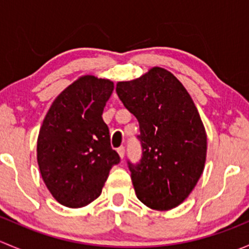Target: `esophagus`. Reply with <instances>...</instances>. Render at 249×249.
<instances>
[{"label":"esophagus","mask_w":249,"mask_h":249,"mask_svg":"<svg viewBox=\"0 0 249 249\" xmlns=\"http://www.w3.org/2000/svg\"><path fill=\"white\" fill-rule=\"evenodd\" d=\"M117 152H118V154H119V157L123 159V158H124V154H125V148L122 145V147L118 148Z\"/></svg>","instance_id":"esophagus-1"}]
</instances>
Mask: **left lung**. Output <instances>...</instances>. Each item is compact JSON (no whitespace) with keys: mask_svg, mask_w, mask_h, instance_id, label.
I'll use <instances>...</instances> for the list:
<instances>
[{"mask_svg":"<svg viewBox=\"0 0 249 249\" xmlns=\"http://www.w3.org/2000/svg\"><path fill=\"white\" fill-rule=\"evenodd\" d=\"M115 90L140 124L142 158L139 164L127 162L137 197L152 210L177 207L205 169L207 136L194 101L161 67L118 82Z\"/></svg>","mask_w":249,"mask_h":249,"instance_id":"8db88e82","label":"left lung"}]
</instances>
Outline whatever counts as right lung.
Returning a JSON list of instances; mask_svg holds the SVG:
<instances>
[{
  "mask_svg": "<svg viewBox=\"0 0 249 249\" xmlns=\"http://www.w3.org/2000/svg\"><path fill=\"white\" fill-rule=\"evenodd\" d=\"M113 89L109 79L79 77L54 100L39 130V171L53 197L66 207H84L97 199L120 161L102 119Z\"/></svg>",
  "mask_w": 249,
  "mask_h": 249,
  "instance_id": "right-lung-1",
  "label": "right lung"
}]
</instances>
